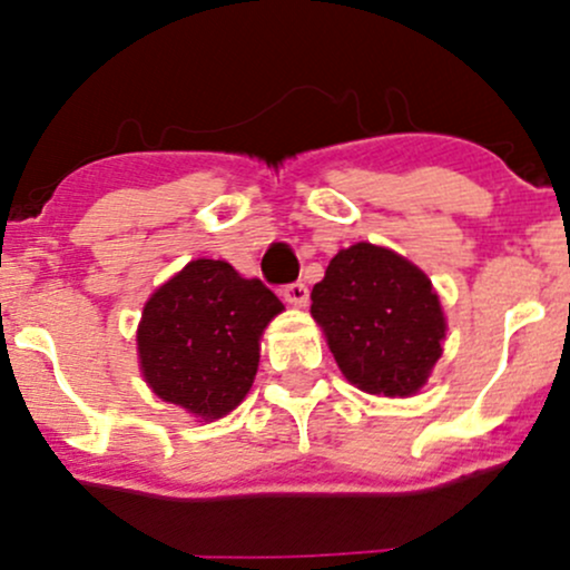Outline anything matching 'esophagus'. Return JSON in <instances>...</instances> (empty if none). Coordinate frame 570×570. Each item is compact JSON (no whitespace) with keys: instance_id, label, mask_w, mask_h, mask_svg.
I'll return each instance as SVG.
<instances>
[{"instance_id":"34e87169","label":"esophagus","mask_w":570,"mask_h":570,"mask_svg":"<svg viewBox=\"0 0 570 570\" xmlns=\"http://www.w3.org/2000/svg\"><path fill=\"white\" fill-rule=\"evenodd\" d=\"M284 299L289 305H294V307H303L305 303H307V286L305 284H299V281H294V284H289V286H284Z\"/></svg>"}]
</instances>
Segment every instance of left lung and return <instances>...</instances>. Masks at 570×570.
Here are the masks:
<instances>
[{
    "label": "left lung",
    "mask_w": 570,
    "mask_h": 570,
    "mask_svg": "<svg viewBox=\"0 0 570 570\" xmlns=\"http://www.w3.org/2000/svg\"><path fill=\"white\" fill-rule=\"evenodd\" d=\"M340 372L377 396H412L442 356L444 313L421 267L372 244L340 248L311 292Z\"/></svg>",
    "instance_id": "left-lung-1"
}]
</instances>
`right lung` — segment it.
I'll list each match as a JSON object with an SVG mask.
<instances>
[{"label": "right lung", "instance_id": "right-lung-1", "mask_svg": "<svg viewBox=\"0 0 570 570\" xmlns=\"http://www.w3.org/2000/svg\"><path fill=\"white\" fill-rule=\"evenodd\" d=\"M281 299L222 259H193L141 313L136 345L144 381L200 421L238 407L259 367V337Z\"/></svg>", "mask_w": 570, "mask_h": 570}]
</instances>
